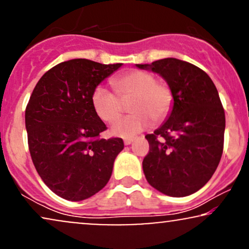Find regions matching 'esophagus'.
I'll list each match as a JSON object with an SVG mask.
<instances>
[{
    "mask_svg": "<svg viewBox=\"0 0 249 249\" xmlns=\"http://www.w3.org/2000/svg\"><path fill=\"white\" fill-rule=\"evenodd\" d=\"M124 145H129V144L133 143V139H124Z\"/></svg>",
    "mask_w": 249,
    "mask_h": 249,
    "instance_id": "esophagus-1",
    "label": "esophagus"
}]
</instances>
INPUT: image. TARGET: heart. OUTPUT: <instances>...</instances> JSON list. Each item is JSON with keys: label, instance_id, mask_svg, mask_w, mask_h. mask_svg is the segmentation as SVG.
<instances>
[{"label": "heart", "instance_id": "heart-1", "mask_svg": "<svg viewBox=\"0 0 249 249\" xmlns=\"http://www.w3.org/2000/svg\"><path fill=\"white\" fill-rule=\"evenodd\" d=\"M114 93L103 87L92 92L91 103L98 118L112 124L122 112V103L131 100L128 109L133 115L120 119L110 128L113 135L131 139L141 131L164 121L170 115L174 94L170 85L157 82L153 73L143 70H130L112 81Z\"/></svg>", "mask_w": 249, "mask_h": 249}]
</instances>
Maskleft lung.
<instances>
[{
  "mask_svg": "<svg viewBox=\"0 0 249 249\" xmlns=\"http://www.w3.org/2000/svg\"><path fill=\"white\" fill-rule=\"evenodd\" d=\"M161 76L174 94L171 114L153 134L143 172L153 188L183 197L201 189L222 158L225 113L207 72L174 57L136 64Z\"/></svg>",
  "mask_w": 249,
  "mask_h": 249,
  "instance_id": "1",
  "label": "left lung"
}]
</instances>
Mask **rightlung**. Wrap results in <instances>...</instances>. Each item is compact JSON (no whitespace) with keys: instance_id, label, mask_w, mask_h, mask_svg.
<instances>
[{"instance_id":"obj_1","label":"right lung","mask_w":249,"mask_h":249,"mask_svg":"<svg viewBox=\"0 0 249 249\" xmlns=\"http://www.w3.org/2000/svg\"><path fill=\"white\" fill-rule=\"evenodd\" d=\"M122 63L87 59L61 62L39 79L25 109L33 164L60 197L82 201L99 192L112 176L122 139H100L107 129L91 103L92 92Z\"/></svg>"}]
</instances>
